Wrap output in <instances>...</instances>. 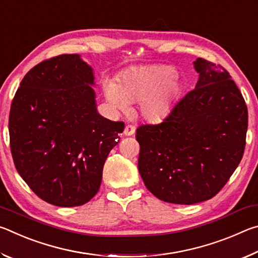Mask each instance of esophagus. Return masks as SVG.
Masks as SVG:
<instances>
[{
	"label": "esophagus",
	"instance_id": "obj_1",
	"mask_svg": "<svg viewBox=\"0 0 258 258\" xmlns=\"http://www.w3.org/2000/svg\"><path fill=\"white\" fill-rule=\"evenodd\" d=\"M135 132V126L132 125V124H127L125 126L124 128V134L127 135V137H130V135H133Z\"/></svg>",
	"mask_w": 258,
	"mask_h": 258
}]
</instances>
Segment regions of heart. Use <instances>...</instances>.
<instances>
[{"mask_svg":"<svg viewBox=\"0 0 258 258\" xmlns=\"http://www.w3.org/2000/svg\"><path fill=\"white\" fill-rule=\"evenodd\" d=\"M175 68L165 64L135 66L120 74L117 83L108 82L104 94L113 107L125 109L140 101V110L148 119L160 118L180 91Z\"/></svg>","mask_w":258,"mask_h":258,"instance_id":"b5f03b06","label":"heart"}]
</instances>
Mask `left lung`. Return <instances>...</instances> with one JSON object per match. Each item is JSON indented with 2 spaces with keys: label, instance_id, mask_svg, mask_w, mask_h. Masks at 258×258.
<instances>
[{
  "label": "left lung",
  "instance_id": "obj_1",
  "mask_svg": "<svg viewBox=\"0 0 258 258\" xmlns=\"http://www.w3.org/2000/svg\"><path fill=\"white\" fill-rule=\"evenodd\" d=\"M199 81L161 123L137 128L140 175L166 203L192 205L222 190L243 156L246 102L229 72L198 58Z\"/></svg>",
  "mask_w": 258,
  "mask_h": 258
}]
</instances>
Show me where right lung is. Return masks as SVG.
Listing matches in <instances>:
<instances>
[{"instance_id": "1", "label": "right lung", "mask_w": 258, "mask_h": 258, "mask_svg": "<svg viewBox=\"0 0 258 258\" xmlns=\"http://www.w3.org/2000/svg\"><path fill=\"white\" fill-rule=\"evenodd\" d=\"M92 68L78 54L42 61L26 74L9 115L10 149L19 175L37 197L59 207L90 202L124 121L95 109Z\"/></svg>"}]
</instances>
